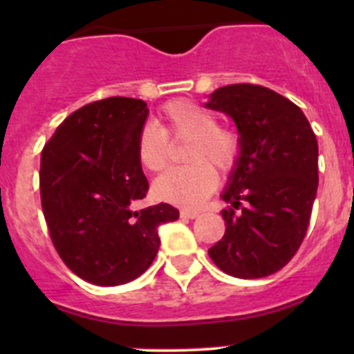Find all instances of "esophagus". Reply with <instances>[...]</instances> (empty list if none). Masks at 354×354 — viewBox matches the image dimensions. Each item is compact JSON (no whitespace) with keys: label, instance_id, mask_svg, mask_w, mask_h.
Segmentation results:
<instances>
[{"label":"esophagus","instance_id":"esophagus-1","mask_svg":"<svg viewBox=\"0 0 354 354\" xmlns=\"http://www.w3.org/2000/svg\"><path fill=\"white\" fill-rule=\"evenodd\" d=\"M198 214V211H192V209H183V211H180V218H187V220H193V218H196Z\"/></svg>","mask_w":354,"mask_h":354}]
</instances>
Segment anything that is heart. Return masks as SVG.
<instances>
[{
	"label": "heart",
	"instance_id": "1",
	"mask_svg": "<svg viewBox=\"0 0 354 354\" xmlns=\"http://www.w3.org/2000/svg\"><path fill=\"white\" fill-rule=\"evenodd\" d=\"M159 127L143 126L136 138V156L147 171L158 174L170 165L171 142L189 140L187 167L175 168L156 179L154 195L183 207H200L218 186L220 171L234 170L241 158L243 140L232 126L218 124L211 109L179 99L162 106Z\"/></svg>",
	"mask_w": 354,
	"mask_h": 354
}]
</instances>
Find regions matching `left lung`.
I'll return each instance as SVG.
<instances>
[{"label":"left lung","instance_id":"obj_1","mask_svg":"<svg viewBox=\"0 0 354 354\" xmlns=\"http://www.w3.org/2000/svg\"><path fill=\"white\" fill-rule=\"evenodd\" d=\"M207 108L236 122L243 150L221 198L225 236L209 248L221 271L270 277L296 255L317 193V140L298 106L261 84H227ZM237 208L239 213H236Z\"/></svg>","mask_w":354,"mask_h":354}]
</instances>
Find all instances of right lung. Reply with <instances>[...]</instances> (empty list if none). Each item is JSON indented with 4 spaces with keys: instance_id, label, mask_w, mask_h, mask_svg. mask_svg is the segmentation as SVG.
Wrapping results in <instances>:
<instances>
[{
    "instance_id": "obj_1",
    "label": "right lung",
    "mask_w": 354,
    "mask_h": 354,
    "mask_svg": "<svg viewBox=\"0 0 354 354\" xmlns=\"http://www.w3.org/2000/svg\"><path fill=\"white\" fill-rule=\"evenodd\" d=\"M147 115L142 99L90 102L42 149L40 200L53 245L72 273L95 286L145 273L159 250L158 227L179 218L170 204L134 209L149 192L136 156Z\"/></svg>"
}]
</instances>
